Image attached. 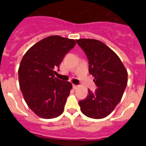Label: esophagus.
Returning <instances> with one entry per match:
<instances>
[{"instance_id": "obj_1", "label": "esophagus", "mask_w": 146, "mask_h": 146, "mask_svg": "<svg viewBox=\"0 0 146 146\" xmlns=\"http://www.w3.org/2000/svg\"><path fill=\"white\" fill-rule=\"evenodd\" d=\"M73 86V88H74V89H77V88L79 87V86H77V85H73V86Z\"/></svg>"}]
</instances>
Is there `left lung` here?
Masks as SVG:
<instances>
[{"label": "left lung", "instance_id": "8db88e82", "mask_svg": "<svg viewBox=\"0 0 146 146\" xmlns=\"http://www.w3.org/2000/svg\"><path fill=\"white\" fill-rule=\"evenodd\" d=\"M88 60L89 74L94 77L97 88L88 90L87 97L79 101L82 113L95 119L109 115L121 101L127 85V71L121 59L99 40H76Z\"/></svg>", "mask_w": 146, "mask_h": 146}]
</instances>
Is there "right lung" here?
<instances>
[{"instance_id":"obj_1","label":"right lung","mask_w":146,"mask_h":146,"mask_svg":"<svg viewBox=\"0 0 146 146\" xmlns=\"http://www.w3.org/2000/svg\"><path fill=\"white\" fill-rule=\"evenodd\" d=\"M76 42L51 36L35 44L24 55L18 76L20 90L32 111L43 118H53L64 112L72 85L55 77L66 54Z\"/></svg>"}]
</instances>
